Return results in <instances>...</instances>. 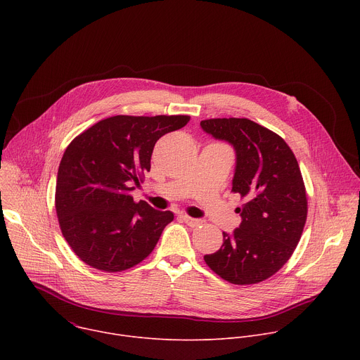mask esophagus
<instances>
[{
  "mask_svg": "<svg viewBox=\"0 0 360 360\" xmlns=\"http://www.w3.org/2000/svg\"><path fill=\"white\" fill-rule=\"evenodd\" d=\"M181 218H182V219H184V222H185L188 226H191V228H196V226H199V225L202 224V221H200V219L191 218V217H188V215H181Z\"/></svg>",
  "mask_w": 360,
  "mask_h": 360,
  "instance_id": "1",
  "label": "esophagus"
}]
</instances>
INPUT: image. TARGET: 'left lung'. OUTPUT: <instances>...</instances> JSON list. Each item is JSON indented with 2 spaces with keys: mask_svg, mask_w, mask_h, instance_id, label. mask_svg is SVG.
Instances as JSON below:
<instances>
[{
  "mask_svg": "<svg viewBox=\"0 0 360 360\" xmlns=\"http://www.w3.org/2000/svg\"><path fill=\"white\" fill-rule=\"evenodd\" d=\"M200 128L233 146L232 191L246 199L238 208L239 228L224 232L221 249L203 259L231 283L262 282L288 262L306 222L307 200L297 161L279 135L250 120H205Z\"/></svg>",
  "mask_w": 360,
  "mask_h": 360,
  "instance_id": "1",
  "label": "left lung"
}]
</instances>
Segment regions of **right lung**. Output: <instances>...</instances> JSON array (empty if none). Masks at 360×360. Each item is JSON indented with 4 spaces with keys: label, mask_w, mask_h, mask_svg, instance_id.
<instances>
[{
    "label": "right lung",
    "mask_w": 360,
    "mask_h": 360,
    "mask_svg": "<svg viewBox=\"0 0 360 360\" xmlns=\"http://www.w3.org/2000/svg\"><path fill=\"white\" fill-rule=\"evenodd\" d=\"M188 122V115H117L68 145L58 168L56 208L63 235L82 262L121 272L153 250L174 214L134 202L131 191L150 169L157 141Z\"/></svg>",
    "instance_id": "1"
}]
</instances>
